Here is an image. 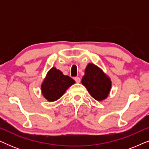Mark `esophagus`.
Segmentation results:
<instances>
[{
    "instance_id": "obj_1",
    "label": "esophagus",
    "mask_w": 149,
    "mask_h": 149,
    "mask_svg": "<svg viewBox=\"0 0 149 149\" xmlns=\"http://www.w3.org/2000/svg\"><path fill=\"white\" fill-rule=\"evenodd\" d=\"M74 81H76L77 83H80L81 79L79 78V77H74Z\"/></svg>"
}]
</instances>
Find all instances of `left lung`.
I'll use <instances>...</instances> for the list:
<instances>
[{
	"label": "left lung",
	"mask_w": 149,
	"mask_h": 149,
	"mask_svg": "<svg viewBox=\"0 0 149 149\" xmlns=\"http://www.w3.org/2000/svg\"><path fill=\"white\" fill-rule=\"evenodd\" d=\"M81 82L89 94L97 101L107 98L111 90V79L93 64L87 65Z\"/></svg>",
	"instance_id": "obj_1"
}]
</instances>
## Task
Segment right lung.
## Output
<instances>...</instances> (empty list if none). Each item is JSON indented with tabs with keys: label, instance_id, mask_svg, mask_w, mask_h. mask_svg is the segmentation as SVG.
Masks as SVG:
<instances>
[{
	"label": "right lung",
	"instance_id": "obj_1",
	"mask_svg": "<svg viewBox=\"0 0 149 149\" xmlns=\"http://www.w3.org/2000/svg\"><path fill=\"white\" fill-rule=\"evenodd\" d=\"M74 83L75 81L71 77L64 75L56 68H52L42 83V93L48 101H56Z\"/></svg>",
	"mask_w": 149,
	"mask_h": 149
}]
</instances>
